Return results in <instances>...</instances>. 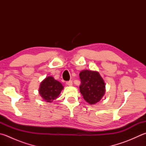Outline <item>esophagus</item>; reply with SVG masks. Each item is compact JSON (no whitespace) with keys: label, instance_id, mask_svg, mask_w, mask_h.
<instances>
[{"label":"esophagus","instance_id":"obj_1","mask_svg":"<svg viewBox=\"0 0 146 146\" xmlns=\"http://www.w3.org/2000/svg\"><path fill=\"white\" fill-rule=\"evenodd\" d=\"M66 84H67L68 85V86H72V85H73V82H72V81H68V82H66Z\"/></svg>","mask_w":146,"mask_h":146}]
</instances>
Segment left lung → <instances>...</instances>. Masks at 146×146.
I'll return each instance as SVG.
<instances>
[{
    "mask_svg": "<svg viewBox=\"0 0 146 146\" xmlns=\"http://www.w3.org/2000/svg\"><path fill=\"white\" fill-rule=\"evenodd\" d=\"M80 92L90 105L98 102L105 95L106 83L97 71L83 70L79 73Z\"/></svg>",
    "mask_w": 146,
    "mask_h": 146,
    "instance_id": "obj_1",
    "label": "left lung"
}]
</instances>
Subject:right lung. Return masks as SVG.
<instances>
[{"instance_id":"obj_1","label":"right lung","mask_w":146,"mask_h":146,"mask_svg":"<svg viewBox=\"0 0 146 146\" xmlns=\"http://www.w3.org/2000/svg\"><path fill=\"white\" fill-rule=\"evenodd\" d=\"M64 89L62 84L54 79L53 76H48L40 82L39 93L46 102L51 103L58 97Z\"/></svg>"}]
</instances>
